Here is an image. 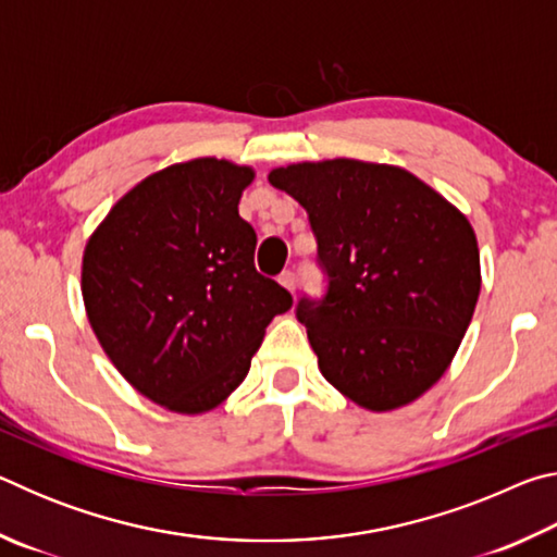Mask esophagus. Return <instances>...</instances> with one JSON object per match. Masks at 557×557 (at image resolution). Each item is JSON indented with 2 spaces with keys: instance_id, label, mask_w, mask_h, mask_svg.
<instances>
[{
  "instance_id": "34e87169",
  "label": "esophagus",
  "mask_w": 557,
  "mask_h": 557,
  "mask_svg": "<svg viewBox=\"0 0 557 557\" xmlns=\"http://www.w3.org/2000/svg\"><path fill=\"white\" fill-rule=\"evenodd\" d=\"M277 280H280L282 287H285L287 292H292V295H295V289H297V275H295V272H289V270L282 272Z\"/></svg>"
}]
</instances>
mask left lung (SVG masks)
I'll return each instance as SVG.
<instances>
[{
  "instance_id": "1",
  "label": "left lung",
  "mask_w": 557,
  "mask_h": 557,
  "mask_svg": "<svg viewBox=\"0 0 557 557\" xmlns=\"http://www.w3.org/2000/svg\"><path fill=\"white\" fill-rule=\"evenodd\" d=\"M270 184L309 213L324 299H299L319 371L371 412L430 391L455 358L482 289L476 235L435 188L393 164L324 159Z\"/></svg>"
}]
</instances>
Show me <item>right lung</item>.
Returning <instances> with one entry per match:
<instances>
[{
  "instance_id": "1",
  "label": "right lung",
  "mask_w": 557,
  "mask_h": 557,
  "mask_svg": "<svg viewBox=\"0 0 557 557\" xmlns=\"http://www.w3.org/2000/svg\"><path fill=\"white\" fill-rule=\"evenodd\" d=\"M252 166L201 157L149 174L83 250L81 292L102 351L164 410L201 414L250 371L292 295L256 270L238 203Z\"/></svg>"
}]
</instances>
